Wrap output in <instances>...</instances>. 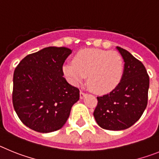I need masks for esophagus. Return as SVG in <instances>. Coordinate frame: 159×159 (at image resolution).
Instances as JSON below:
<instances>
[{
    "label": "esophagus",
    "mask_w": 159,
    "mask_h": 159,
    "mask_svg": "<svg viewBox=\"0 0 159 159\" xmlns=\"http://www.w3.org/2000/svg\"><path fill=\"white\" fill-rule=\"evenodd\" d=\"M85 95H86V93H85L84 92H83V91H80V99L84 98V97H85Z\"/></svg>",
    "instance_id": "obj_1"
}]
</instances>
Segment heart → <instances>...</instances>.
<instances>
[{
  "label": "heart",
  "mask_w": 159,
  "mask_h": 159,
  "mask_svg": "<svg viewBox=\"0 0 159 159\" xmlns=\"http://www.w3.org/2000/svg\"><path fill=\"white\" fill-rule=\"evenodd\" d=\"M64 76L79 86L88 76L89 88L97 94L112 92L119 86L124 74V62L116 52L84 48L75 55L73 62L63 65Z\"/></svg>",
  "instance_id": "obj_1"
}]
</instances>
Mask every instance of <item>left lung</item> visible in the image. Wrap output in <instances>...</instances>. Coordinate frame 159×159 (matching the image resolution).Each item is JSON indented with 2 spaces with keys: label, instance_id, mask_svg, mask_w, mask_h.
Instances as JSON below:
<instances>
[{
  "label": "left lung",
  "instance_id": "obj_1",
  "mask_svg": "<svg viewBox=\"0 0 159 159\" xmlns=\"http://www.w3.org/2000/svg\"><path fill=\"white\" fill-rule=\"evenodd\" d=\"M124 60V74L119 86L109 94L97 97L94 117L105 130H121L134 125L145 111L150 79L141 61L117 47Z\"/></svg>",
  "mask_w": 159,
  "mask_h": 159
}]
</instances>
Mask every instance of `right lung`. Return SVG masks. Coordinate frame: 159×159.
I'll return each mask as SVG.
<instances>
[{
  "label": "right lung",
  "mask_w": 159,
  "mask_h": 159,
  "mask_svg": "<svg viewBox=\"0 0 159 159\" xmlns=\"http://www.w3.org/2000/svg\"><path fill=\"white\" fill-rule=\"evenodd\" d=\"M71 53L67 48H44L26 56L15 68L14 110L35 131L49 133L61 128L80 99V90L63 76V64Z\"/></svg>",
  "instance_id": "obj_1"
}]
</instances>
